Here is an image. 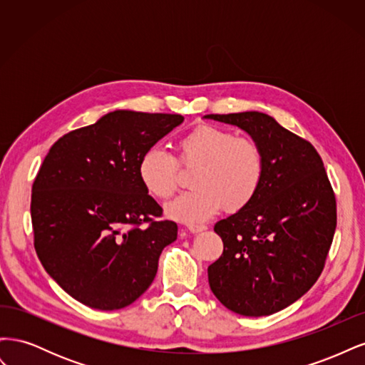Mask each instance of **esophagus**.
<instances>
[{
  "instance_id": "obj_1",
  "label": "esophagus",
  "mask_w": 365,
  "mask_h": 365,
  "mask_svg": "<svg viewBox=\"0 0 365 365\" xmlns=\"http://www.w3.org/2000/svg\"><path fill=\"white\" fill-rule=\"evenodd\" d=\"M187 228H189L190 233H201V231L207 230V227H205V225H196V224H190V225H187Z\"/></svg>"
}]
</instances>
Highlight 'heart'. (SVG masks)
I'll list each match as a JSON object with an SVG mask.
<instances>
[{
    "label": "heart",
    "mask_w": 365,
    "mask_h": 365,
    "mask_svg": "<svg viewBox=\"0 0 365 365\" xmlns=\"http://www.w3.org/2000/svg\"><path fill=\"white\" fill-rule=\"evenodd\" d=\"M181 161L197 165L193 172L195 189L176 196L168 205V215L184 222H204L220 208L236 210L248 205L257 195L264 157L256 141L237 137L235 132L201 126L180 141ZM178 160L163 146H150L138 161V176L146 190L160 200L178 189Z\"/></svg>",
    "instance_id": "1"
}]
</instances>
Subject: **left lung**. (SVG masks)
<instances>
[{"mask_svg":"<svg viewBox=\"0 0 365 365\" xmlns=\"http://www.w3.org/2000/svg\"><path fill=\"white\" fill-rule=\"evenodd\" d=\"M205 118L244 129L264 157L254 200L215 225L224 251L208 267L210 289L239 315L275 314L311 289L324 268L336 228L334 189L317 149L271 115Z\"/></svg>","mask_w":365,"mask_h":365,"instance_id":"1","label":"left lung"}]
</instances>
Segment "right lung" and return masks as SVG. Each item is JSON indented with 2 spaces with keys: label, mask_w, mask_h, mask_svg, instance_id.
I'll list each match as a JSON object with an SVG mask.
<instances>
[{
  "label": "right lung",
  "mask_w": 365,
  "mask_h": 365,
  "mask_svg": "<svg viewBox=\"0 0 365 365\" xmlns=\"http://www.w3.org/2000/svg\"><path fill=\"white\" fill-rule=\"evenodd\" d=\"M180 114L120 109L50 148L31 187L42 267L77 302L101 311L134 303L155 279L178 225L138 176L143 152L181 125Z\"/></svg>",
  "instance_id": "add662e5"
}]
</instances>
